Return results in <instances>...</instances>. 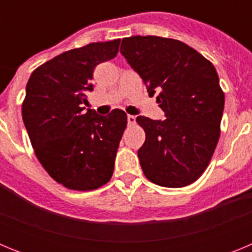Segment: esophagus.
<instances>
[{"label": "esophagus", "instance_id": "esophagus-1", "mask_svg": "<svg viewBox=\"0 0 252 252\" xmlns=\"http://www.w3.org/2000/svg\"><path fill=\"white\" fill-rule=\"evenodd\" d=\"M136 122V117L132 115H127V124L128 125H133Z\"/></svg>", "mask_w": 252, "mask_h": 252}]
</instances>
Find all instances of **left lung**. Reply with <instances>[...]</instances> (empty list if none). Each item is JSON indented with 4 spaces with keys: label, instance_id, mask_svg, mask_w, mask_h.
<instances>
[{
    "label": "left lung",
    "instance_id": "obj_1",
    "mask_svg": "<svg viewBox=\"0 0 252 252\" xmlns=\"http://www.w3.org/2000/svg\"><path fill=\"white\" fill-rule=\"evenodd\" d=\"M121 54L141 77L165 120L139 116L146 133L140 165L150 182L168 188L193 183L206 170L220 139L224 94L215 66L179 40L122 39Z\"/></svg>",
    "mask_w": 252,
    "mask_h": 252
}]
</instances>
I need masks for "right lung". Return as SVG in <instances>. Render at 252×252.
Wrapping results in <instances>:
<instances>
[{
  "mask_svg": "<svg viewBox=\"0 0 252 252\" xmlns=\"http://www.w3.org/2000/svg\"><path fill=\"white\" fill-rule=\"evenodd\" d=\"M120 39L92 43L53 58L26 84L22 120L37 159L51 178L75 190H92L111 179L127 125L122 110L99 116L87 110L95 65L119 53Z\"/></svg>",
  "mask_w": 252,
  "mask_h": 252,
  "instance_id": "obj_1",
  "label": "right lung"
}]
</instances>
